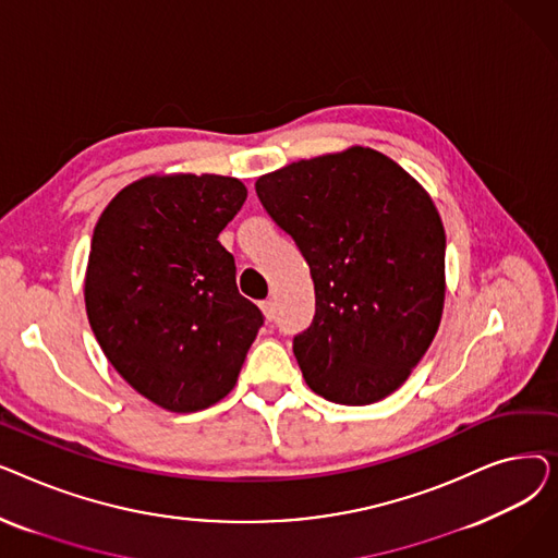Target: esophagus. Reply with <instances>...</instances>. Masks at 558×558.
<instances>
[{"mask_svg": "<svg viewBox=\"0 0 558 558\" xmlns=\"http://www.w3.org/2000/svg\"><path fill=\"white\" fill-rule=\"evenodd\" d=\"M259 307H262L264 318H267V320H274V318H276V303H274V301H262Z\"/></svg>", "mask_w": 558, "mask_h": 558, "instance_id": "1", "label": "esophagus"}]
</instances>
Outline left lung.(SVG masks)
<instances>
[{
  "label": "left lung",
  "mask_w": 558,
  "mask_h": 558,
  "mask_svg": "<svg viewBox=\"0 0 558 558\" xmlns=\"http://www.w3.org/2000/svg\"><path fill=\"white\" fill-rule=\"evenodd\" d=\"M255 192L310 264L316 312L294 337L307 387L353 407L387 398L441 324L446 230L434 201L366 146L264 173Z\"/></svg>",
  "instance_id": "obj_1"
}]
</instances>
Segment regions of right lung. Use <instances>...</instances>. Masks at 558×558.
Masks as SVG:
<instances>
[{
    "instance_id": "add662e5",
    "label": "right lung",
    "mask_w": 558,
    "mask_h": 558,
    "mask_svg": "<svg viewBox=\"0 0 558 558\" xmlns=\"http://www.w3.org/2000/svg\"><path fill=\"white\" fill-rule=\"evenodd\" d=\"M244 201L246 187L230 175H146L95 226L87 320L114 371L169 412L228 396L264 324L219 244Z\"/></svg>"
}]
</instances>
